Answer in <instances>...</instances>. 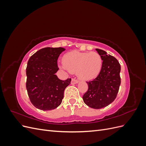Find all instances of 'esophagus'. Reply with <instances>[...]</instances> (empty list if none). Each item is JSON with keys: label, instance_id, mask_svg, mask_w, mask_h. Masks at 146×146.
<instances>
[{"label": "esophagus", "instance_id": "obj_1", "mask_svg": "<svg viewBox=\"0 0 146 146\" xmlns=\"http://www.w3.org/2000/svg\"><path fill=\"white\" fill-rule=\"evenodd\" d=\"M78 82V80L76 78H72V80H71V83L72 84H76Z\"/></svg>", "mask_w": 146, "mask_h": 146}]
</instances>
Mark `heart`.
<instances>
[{
  "label": "heart",
  "mask_w": 146,
  "mask_h": 146,
  "mask_svg": "<svg viewBox=\"0 0 146 146\" xmlns=\"http://www.w3.org/2000/svg\"><path fill=\"white\" fill-rule=\"evenodd\" d=\"M62 68L70 72H77L78 77L85 80L96 78L102 65L101 56L96 52L72 51L64 55Z\"/></svg>",
  "instance_id": "obj_1"
}]
</instances>
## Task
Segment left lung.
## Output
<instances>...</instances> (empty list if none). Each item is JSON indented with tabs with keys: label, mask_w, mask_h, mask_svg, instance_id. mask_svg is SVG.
<instances>
[{
	"label": "left lung",
	"mask_w": 146,
	"mask_h": 146,
	"mask_svg": "<svg viewBox=\"0 0 146 146\" xmlns=\"http://www.w3.org/2000/svg\"><path fill=\"white\" fill-rule=\"evenodd\" d=\"M103 60L99 74L93 80L86 82L88 91L83 100L88 107L100 109L115 100L121 85V66L117 60L105 51L96 48Z\"/></svg>",
	"instance_id": "1"
}]
</instances>
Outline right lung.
I'll use <instances>...</instances> for the list:
<instances>
[{
  "label": "right lung",
  "mask_w": 146,
  "mask_h": 146,
  "mask_svg": "<svg viewBox=\"0 0 146 146\" xmlns=\"http://www.w3.org/2000/svg\"><path fill=\"white\" fill-rule=\"evenodd\" d=\"M65 50L63 47H45L30 56L26 68V88L32 103L43 110H52L61 104L65 88L71 78L61 80L55 73L60 55Z\"/></svg>",
  "instance_id": "right-lung-1"
}]
</instances>
